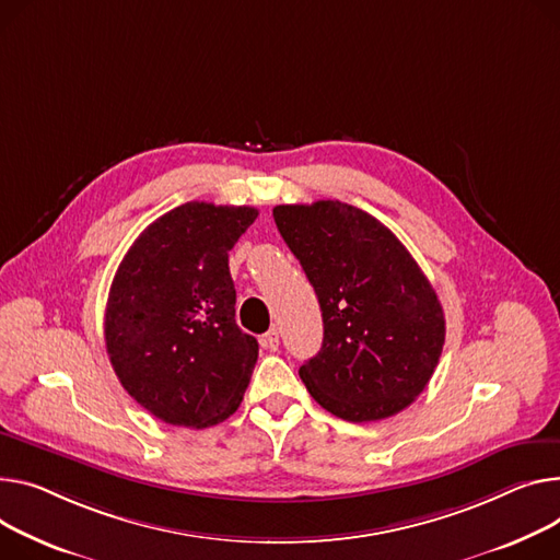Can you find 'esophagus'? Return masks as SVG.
Listing matches in <instances>:
<instances>
[{
	"label": "esophagus",
	"mask_w": 560,
	"mask_h": 560,
	"mask_svg": "<svg viewBox=\"0 0 560 560\" xmlns=\"http://www.w3.org/2000/svg\"><path fill=\"white\" fill-rule=\"evenodd\" d=\"M260 347L270 349V351H277L279 349V330L270 328L266 335H260Z\"/></svg>",
	"instance_id": "obj_1"
}]
</instances>
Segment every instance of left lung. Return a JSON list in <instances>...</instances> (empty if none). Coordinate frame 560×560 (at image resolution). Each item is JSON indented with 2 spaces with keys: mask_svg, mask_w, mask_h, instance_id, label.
Masks as SVG:
<instances>
[{
  "mask_svg": "<svg viewBox=\"0 0 560 560\" xmlns=\"http://www.w3.org/2000/svg\"><path fill=\"white\" fill-rule=\"evenodd\" d=\"M272 215L322 308V349L300 366L306 389L351 423L402 412L445 342L428 277L381 220L347 202L279 205Z\"/></svg>",
  "mask_w": 560,
  "mask_h": 560,
  "instance_id": "8db88e82",
  "label": "left lung"
}]
</instances>
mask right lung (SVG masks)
<instances>
[{
	"label": "right lung",
	"mask_w": 560,
	"mask_h": 560,
	"mask_svg": "<svg viewBox=\"0 0 560 560\" xmlns=\"http://www.w3.org/2000/svg\"><path fill=\"white\" fill-rule=\"evenodd\" d=\"M254 207L186 202L124 256L105 306V349L124 389L164 423L209 428L234 415L258 342L234 319L230 249Z\"/></svg>",
	"instance_id": "right-lung-1"
}]
</instances>
